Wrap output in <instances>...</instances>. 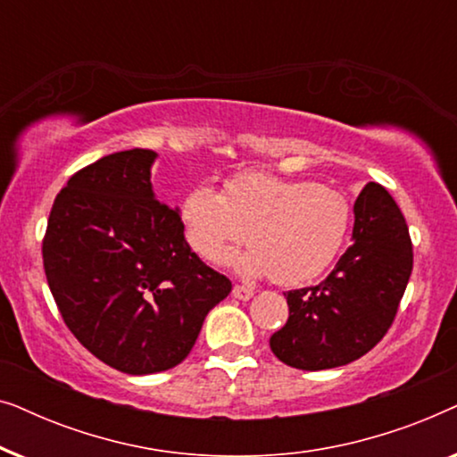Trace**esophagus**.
Wrapping results in <instances>:
<instances>
[{"label":"esophagus","mask_w":457,"mask_h":457,"mask_svg":"<svg viewBox=\"0 0 457 457\" xmlns=\"http://www.w3.org/2000/svg\"><path fill=\"white\" fill-rule=\"evenodd\" d=\"M233 295L237 299H241V302H247V299L253 297V289H252V287H247V285H235L233 287Z\"/></svg>","instance_id":"1"}]
</instances>
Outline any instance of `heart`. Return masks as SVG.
<instances>
[{
	"mask_svg": "<svg viewBox=\"0 0 457 457\" xmlns=\"http://www.w3.org/2000/svg\"><path fill=\"white\" fill-rule=\"evenodd\" d=\"M180 220L187 243L202 258L220 262L247 237L252 247L235 258L239 270L299 285L339 255L352 227V204L335 187L243 172L227 180L222 193L205 185L187 193Z\"/></svg>",
	"mask_w": 457,
	"mask_h": 457,
	"instance_id": "obj_1",
	"label": "heart"
}]
</instances>
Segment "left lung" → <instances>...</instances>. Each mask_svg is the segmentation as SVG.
<instances>
[{
	"mask_svg": "<svg viewBox=\"0 0 457 457\" xmlns=\"http://www.w3.org/2000/svg\"><path fill=\"white\" fill-rule=\"evenodd\" d=\"M353 243L320 285L287 291L289 320L270 337L280 361L299 370L345 366L370 352L395 320L414 252L405 218L378 183L353 205Z\"/></svg>",
	"mask_w": 457,
	"mask_h": 457,
	"instance_id": "1",
	"label": "left lung"
}]
</instances>
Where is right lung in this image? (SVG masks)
I'll list each match as a JSON object with an SVG mask.
<instances>
[{
    "label": "right lung",
    "mask_w": 457,
    "mask_h": 457,
    "mask_svg": "<svg viewBox=\"0 0 457 457\" xmlns=\"http://www.w3.org/2000/svg\"><path fill=\"white\" fill-rule=\"evenodd\" d=\"M154 160L152 149H127L74 172L41 247L66 327L127 374L180 364L208 312L233 289L191 252L179 210L155 199Z\"/></svg>",
    "instance_id": "right-lung-1"
}]
</instances>
